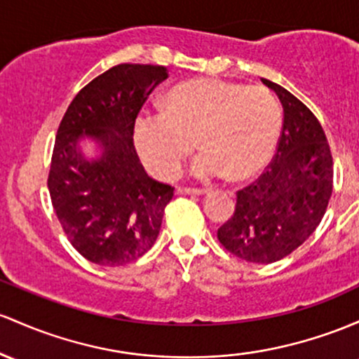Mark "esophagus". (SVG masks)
Listing matches in <instances>:
<instances>
[{
  "label": "esophagus",
  "instance_id": "obj_1",
  "mask_svg": "<svg viewBox=\"0 0 359 359\" xmlns=\"http://www.w3.org/2000/svg\"><path fill=\"white\" fill-rule=\"evenodd\" d=\"M177 194H191V196H204L210 194L208 189H192V187H179L177 189Z\"/></svg>",
  "mask_w": 359,
  "mask_h": 359
}]
</instances>
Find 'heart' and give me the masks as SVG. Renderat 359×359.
<instances>
[{"mask_svg": "<svg viewBox=\"0 0 359 359\" xmlns=\"http://www.w3.org/2000/svg\"><path fill=\"white\" fill-rule=\"evenodd\" d=\"M165 104L141 110L135 124L137 151L160 179L179 172L198 135L194 179H249L266 167L281 131L278 100L262 86L201 78L173 86Z\"/></svg>", "mask_w": 359, "mask_h": 359, "instance_id": "obj_1", "label": "heart"}]
</instances>
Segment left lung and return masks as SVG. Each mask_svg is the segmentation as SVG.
<instances>
[{"label": "left lung", "instance_id": "left-lung-1", "mask_svg": "<svg viewBox=\"0 0 359 359\" xmlns=\"http://www.w3.org/2000/svg\"><path fill=\"white\" fill-rule=\"evenodd\" d=\"M262 81L283 104L281 136L266 172L237 192L233 216L218 228V240L243 261L271 264L297 250L322 222L334 168L312 110L283 86Z\"/></svg>", "mask_w": 359, "mask_h": 359}]
</instances>
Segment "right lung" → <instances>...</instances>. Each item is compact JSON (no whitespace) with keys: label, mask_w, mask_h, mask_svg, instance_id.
I'll use <instances>...</instances> for the list:
<instances>
[{"label":"right lung","mask_w":359,"mask_h":359,"mask_svg":"<svg viewBox=\"0 0 359 359\" xmlns=\"http://www.w3.org/2000/svg\"><path fill=\"white\" fill-rule=\"evenodd\" d=\"M167 76L165 66H114L76 93L59 124L47 187L66 237L90 262L124 266L158 237L173 187L147 175L133 136L141 107ZM85 135L101 144L97 159L77 149Z\"/></svg>","instance_id":"right-lung-1"}]
</instances>
